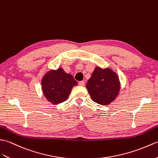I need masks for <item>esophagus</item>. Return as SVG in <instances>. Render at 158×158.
Returning a JSON list of instances; mask_svg holds the SVG:
<instances>
[{"mask_svg": "<svg viewBox=\"0 0 158 158\" xmlns=\"http://www.w3.org/2000/svg\"><path fill=\"white\" fill-rule=\"evenodd\" d=\"M78 85L80 86H85V82H84V81H80L78 82Z\"/></svg>", "mask_w": 158, "mask_h": 158, "instance_id": "esophagus-1", "label": "esophagus"}]
</instances>
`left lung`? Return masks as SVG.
I'll return each instance as SVG.
<instances>
[{"instance_id": "left-lung-1", "label": "left lung", "mask_w": 158, "mask_h": 158, "mask_svg": "<svg viewBox=\"0 0 158 158\" xmlns=\"http://www.w3.org/2000/svg\"><path fill=\"white\" fill-rule=\"evenodd\" d=\"M86 89L93 101L107 106L118 96L120 84L116 73L109 68L97 67L87 82Z\"/></svg>"}]
</instances>
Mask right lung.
<instances>
[{"label": "right lung", "mask_w": 158, "mask_h": 158, "mask_svg": "<svg viewBox=\"0 0 158 158\" xmlns=\"http://www.w3.org/2000/svg\"><path fill=\"white\" fill-rule=\"evenodd\" d=\"M73 76L62 68L48 72L42 80L44 95L52 104H58L68 99L72 88L77 85Z\"/></svg>", "instance_id": "1"}]
</instances>
